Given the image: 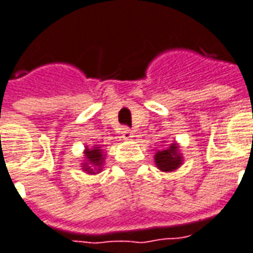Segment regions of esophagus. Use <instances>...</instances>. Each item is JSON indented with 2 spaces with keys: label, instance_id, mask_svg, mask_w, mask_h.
Returning <instances> with one entry per match:
<instances>
[{
  "label": "esophagus",
  "instance_id": "esophagus-1",
  "mask_svg": "<svg viewBox=\"0 0 253 253\" xmlns=\"http://www.w3.org/2000/svg\"><path fill=\"white\" fill-rule=\"evenodd\" d=\"M121 135H123V138L125 139V140H132V138H133V132L130 129H128V128H124V129L121 130Z\"/></svg>",
  "mask_w": 253,
  "mask_h": 253
}]
</instances>
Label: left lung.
I'll list each match as a JSON object with an SVG mask.
<instances>
[{"mask_svg": "<svg viewBox=\"0 0 253 253\" xmlns=\"http://www.w3.org/2000/svg\"><path fill=\"white\" fill-rule=\"evenodd\" d=\"M182 163H184V157L177 142L163 147L154 154V164L163 172H172L178 170Z\"/></svg>", "mask_w": 253, "mask_h": 253, "instance_id": "8db88e82", "label": "left lung"}]
</instances>
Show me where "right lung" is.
I'll use <instances>...</instances> for the list:
<instances>
[{
	"instance_id": "1",
	"label": "right lung",
	"mask_w": 253,
	"mask_h": 253,
	"mask_svg": "<svg viewBox=\"0 0 253 253\" xmlns=\"http://www.w3.org/2000/svg\"><path fill=\"white\" fill-rule=\"evenodd\" d=\"M83 162H82V170L87 174H99L103 170L104 160H106V154L104 150L97 145L93 147L86 146L83 150Z\"/></svg>"
}]
</instances>
